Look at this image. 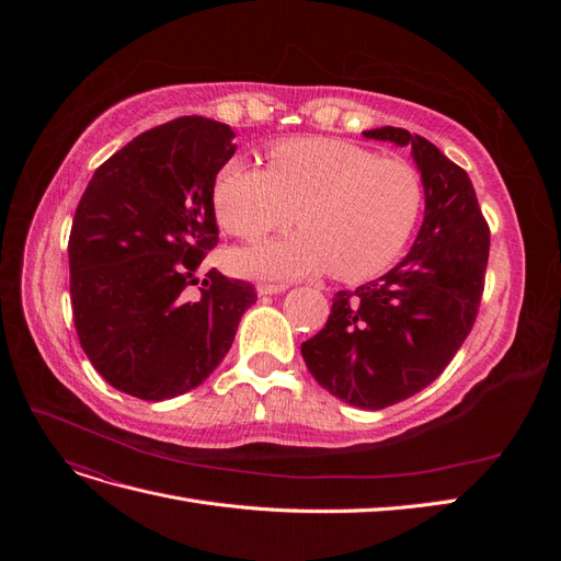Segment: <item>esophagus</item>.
Returning <instances> with one entry per match:
<instances>
[{"label":"esophagus","instance_id":"esophagus-1","mask_svg":"<svg viewBox=\"0 0 561 561\" xmlns=\"http://www.w3.org/2000/svg\"><path fill=\"white\" fill-rule=\"evenodd\" d=\"M287 290V285H257V295L260 297H271V295H280Z\"/></svg>","mask_w":561,"mask_h":561}]
</instances>
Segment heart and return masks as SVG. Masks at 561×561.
<instances>
[{"mask_svg": "<svg viewBox=\"0 0 561 561\" xmlns=\"http://www.w3.org/2000/svg\"><path fill=\"white\" fill-rule=\"evenodd\" d=\"M266 159V168L243 159L222 165L213 186L219 225L248 241L295 217L301 229L236 250L239 274L293 280L332 268L336 278L360 280L400 257L423 203L410 161L336 138L278 142Z\"/></svg>", "mask_w": 561, "mask_h": 561, "instance_id": "heart-1", "label": "heart"}]
</instances>
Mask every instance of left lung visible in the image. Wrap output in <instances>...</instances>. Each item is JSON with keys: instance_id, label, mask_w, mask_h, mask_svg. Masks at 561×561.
Segmentation results:
<instances>
[{"instance_id": "left-lung-1", "label": "left lung", "mask_w": 561, "mask_h": 561, "mask_svg": "<svg viewBox=\"0 0 561 561\" xmlns=\"http://www.w3.org/2000/svg\"><path fill=\"white\" fill-rule=\"evenodd\" d=\"M363 135L412 149L423 222L388 274L334 295L325 328L301 344V358L334 398L383 410L433 383L466 342L484 290L489 227L468 173L433 142L393 126Z\"/></svg>"}]
</instances>
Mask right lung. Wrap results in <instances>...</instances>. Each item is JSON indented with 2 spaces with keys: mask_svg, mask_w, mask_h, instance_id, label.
I'll return each mask as SVG.
<instances>
[{
  "mask_svg": "<svg viewBox=\"0 0 561 561\" xmlns=\"http://www.w3.org/2000/svg\"><path fill=\"white\" fill-rule=\"evenodd\" d=\"M233 130L180 116L118 149L93 173L70 233V295L83 353L110 386L159 402L206 381L257 295L196 271L217 245L215 178Z\"/></svg>",
  "mask_w": 561,
  "mask_h": 561,
  "instance_id": "add662e5",
  "label": "right lung"
}]
</instances>
